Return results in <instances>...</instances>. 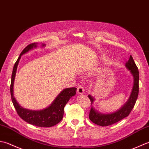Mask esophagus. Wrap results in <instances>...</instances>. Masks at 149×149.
I'll return each instance as SVG.
<instances>
[{"label": "esophagus", "mask_w": 149, "mask_h": 149, "mask_svg": "<svg viewBox=\"0 0 149 149\" xmlns=\"http://www.w3.org/2000/svg\"><path fill=\"white\" fill-rule=\"evenodd\" d=\"M77 92L78 94H83L84 92V87L81 86V85H80L78 86L77 87Z\"/></svg>", "instance_id": "34e87169"}]
</instances>
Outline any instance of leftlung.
<instances>
[{
	"label": "left lung",
	"instance_id": "8db88e82",
	"mask_svg": "<svg viewBox=\"0 0 149 149\" xmlns=\"http://www.w3.org/2000/svg\"><path fill=\"white\" fill-rule=\"evenodd\" d=\"M126 67L134 76V83L130 98L126 104L120 110L111 114H102L96 111L91 106L89 113V119L94 123L102 127H106L118 122L123 118L128 116L136 104L139 93V71L138 67L133 60L132 56H130L129 60L126 63ZM89 98L92 103L95 100L93 97L89 95Z\"/></svg>",
	"mask_w": 149,
	"mask_h": 149
}]
</instances>
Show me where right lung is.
<instances>
[{
	"label": "right lung",
	"instance_id": "obj_1",
	"mask_svg": "<svg viewBox=\"0 0 149 149\" xmlns=\"http://www.w3.org/2000/svg\"><path fill=\"white\" fill-rule=\"evenodd\" d=\"M33 47H36V43H32L27 45L21 52L19 57L18 58L16 62L15 63L13 72H12L10 85L11 100L18 115L27 123L40 127H53L56 125L62 120L63 116L65 105L69 101V100L71 98V97L76 95L77 88L70 87L63 90L54 100L52 104L48 107L40 111L28 110V109H24L20 106L13 96V83L15 74H16L17 65L21 55L28 52Z\"/></svg>",
	"mask_w": 149,
	"mask_h": 149
}]
</instances>
